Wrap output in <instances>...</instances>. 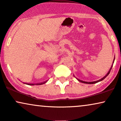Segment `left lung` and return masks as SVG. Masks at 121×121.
<instances>
[{
    "label": "left lung",
    "mask_w": 121,
    "mask_h": 121,
    "mask_svg": "<svg viewBox=\"0 0 121 121\" xmlns=\"http://www.w3.org/2000/svg\"><path fill=\"white\" fill-rule=\"evenodd\" d=\"M114 60H115V56H114V59H113V63H114ZM112 66H113V64H112V65L111 66V68H110V69H109V71L108 72V73L106 75H105L104 76L103 78H102V79H100V80H97V81H94V82H84V81H82V80H80V79H78V78H76V79H77L79 81V82H82V83H85V84H95V83H97V82H101V81H102L103 80H104V79L105 78L107 77V76L108 75H109V74L110 73V71H111V69H112Z\"/></svg>",
    "instance_id": "left-lung-1"
}]
</instances>
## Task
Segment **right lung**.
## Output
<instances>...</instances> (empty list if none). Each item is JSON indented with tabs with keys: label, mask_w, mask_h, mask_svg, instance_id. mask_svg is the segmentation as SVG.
<instances>
[{
	"label": "right lung",
	"mask_w": 121,
	"mask_h": 121,
	"mask_svg": "<svg viewBox=\"0 0 121 121\" xmlns=\"http://www.w3.org/2000/svg\"><path fill=\"white\" fill-rule=\"evenodd\" d=\"M43 82V83H40V84H28V83H24L26 84L27 85H42V84H45L46 82Z\"/></svg>",
	"instance_id": "add662e5"
}]
</instances>
